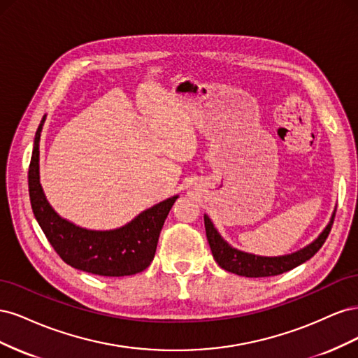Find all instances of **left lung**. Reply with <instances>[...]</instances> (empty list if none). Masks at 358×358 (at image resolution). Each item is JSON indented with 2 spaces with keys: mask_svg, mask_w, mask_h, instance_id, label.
Listing matches in <instances>:
<instances>
[{
  "mask_svg": "<svg viewBox=\"0 0 358 358\" xmlns=\"http://www.w3.org/2000/svg\"><path fill=\"white\" fill-rule=\"evenodd\" d=\"M334 213L336 209L331 213V218L326 225V229L321 231V234L312 243L300 249V251L279 257H262L243 252L233 248L229 242L222 239V236L215 229V225L208 215H204V227L212 255L215 258V262L220 264V267L227 270V272H231L239 276L266 278L285 273L288 270L303 264L315 255L320 251V248L324 245V242H326L327 236L331 230Z\"/></svg>",
  "mask_w": 358,
  "mask_h": 358,
  "instance_id": "1",
  "label": "left lung"
}]
</instances>
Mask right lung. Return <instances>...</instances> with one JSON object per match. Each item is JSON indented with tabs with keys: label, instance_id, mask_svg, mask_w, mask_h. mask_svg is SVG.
Listing matches in <instances>:
<instances>
[{
	"label": "right lung",
	"instance_id": "right-lung-1",
	"mask_svg": "<svg viewBox=\"0 0 358 358\" xmlns=\"http://www.w3.org/2000/svg\"><path fill=\"white\" fill-rule=\"evenodd\" d=\"M43 116L34 137L28 170L31 208L57 254L71 267L100 276H129L152 263L158 237L179 196H173L138 213L133 221L113 230H88L64 220L49 204L40 183V136Z\"/></svg>",
	"mask_w": 358,
	"mask_h": 358
}]
</instances>
